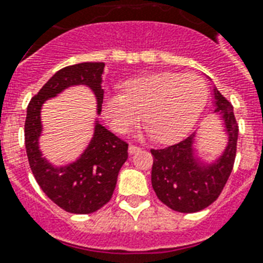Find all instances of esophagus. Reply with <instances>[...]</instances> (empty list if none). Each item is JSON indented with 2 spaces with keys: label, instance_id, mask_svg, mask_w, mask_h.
<instances>
[{
  "label": "esophagus",
  "instance_id": "34e87169",
  "mask_svg": "<svg viewBox=\"0 0 263 263\" xmlns=\"http://www.w3.org/2000/svg\"><path fill=\"white\" fill-rule=\"evenodd\" d=\"M137 152H140V147L136 146V145H129V153L130 155H134V153H137Z\"/></svg>",
  "mask_w": 263,
  "mask_h": 263
}]
</instances>
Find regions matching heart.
Instances as JSON below:
<instances>
[{
  "label": "heart",
  "instance_id": "heart-1",
  "mask_svg": "<svg viewBox=\"0 0 263 263\" xmlns=\"http://www.w3.org/2000/svg\"><path fill=\"white\" fill-rule=\"evenodd\" d=\"M207 101V84L195 73L160 72L125 82L123 94L103 99V116L118 134H126L142 119L145 134L160 142L185 136L200 117Z\"/></svg>",
  "mask_w": 263,
  "mask_h": 263
}]
</instances>
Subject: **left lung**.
<instances>
[{"label": "left lung", "mask_w": 263, "mask_h": 263, "mask_svg": "<svg viewBox=\"0 0 263 263\" xmlns=\"http://www.w3.org/2000/svg\"><path fill=\"white\" fill-rule=\"evenodd\" d=\"M214 112L219 114L227 134L224 151L212 162L197 155L196 132L164 149H152V186L160 200L173 211L192 214L212 204L224 188L233 171L238 141L234 108L214 87Z\"/></svg>", "instance_id": "8db88e82"}]
</instances>
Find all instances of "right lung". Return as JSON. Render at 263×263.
<instances>
[{"instance_id": "add662e5", "label": "right lung", "mask_w": 263, "mask_h": 263, "mask_svg": "<svg viewBox=\"0 0 263 263\" xmlns=\"http://www.w3.org/2000/svg\"><path fill=\"white\" fill-rule=\"evenodd\" d=\"M105 63H79L62 68L30 99L25 119V147L34 179L55 204L71 214H91L110 201L119 169L127 160V144L95 119L94 134L83 153L67 165H53L40 151L41 107L51 98L73 86H86L103 103L102 75Z\"/></svg>"}]
</instances>
